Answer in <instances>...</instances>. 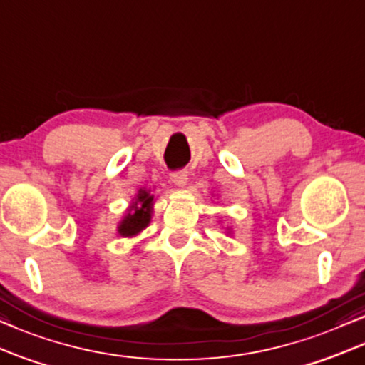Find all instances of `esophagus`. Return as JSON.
Instances as JSON below:
<instances>
[{
  "instance_id": "1",
  "label": "esophagus",
  "mask_w": 365,
  "mask_h": 365,
  "mask_svg": "<svg viewBox=\"0 0 365 365\" xmlns=\"http://www.w3.org/2000/svg\"><path fill=\"white\" fill-rule=\"evenodd\" d=\"M170 178H172V183H175L177 187H183L187 185V180H188V173L185 170H178V172H173L170 175Z\"/></svg>"
}]
</instances>
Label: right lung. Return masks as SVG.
I'll return each mask as SVG.
<instances>
[{"instance_id": "obj_1", "label": "right lung", "mask_w": 365, "mask_h": 365, "mask_svg": "<svg viewBox=\"0 0 365 365\" xmlns=\"http://www.w3.org/2000/svg\"><path fill=\"white\" fill-rule=\"evenodd\" d=\"M152 202L153 197L148 192L140 190L137 202L133 203V212L123 218L121 225L118 228L120 235L123 237H133L137 235L140 230H143L150 222V212H152Z\"/></svg>"}]
</instances>
